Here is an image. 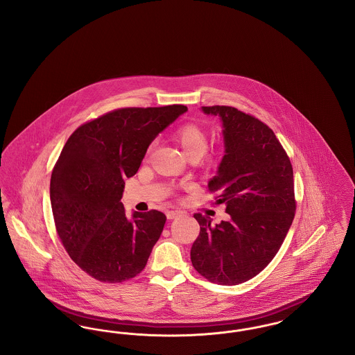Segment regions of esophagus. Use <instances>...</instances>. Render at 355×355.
<instances>
[{
	"label": "esophagus",
	"mask_w": 355,
	"mask_h": 355,
	"mask_svg": "<svg viewBox=\"0 0 355 355\" xmlns=\"http://www.w3.org/2000/svg\"><path fill=\"white\" fill-rule=\"evenodd\" d=\"M182 216V211H178V210H170L166 213V217L169 218V220H174V218H177V217H181Z\"/></svg>",
	"instance_id": "esophagus-1"
}]
</instances>
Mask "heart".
I'll return each instance as SVG.
<instances>
[{"label":"heart","instance_id":"1","mask_svg":"<svg viewBox=\"0 0 355 355\" xmlns=\"http://www.w3.org/2000/svg\"><path fill=\"white\" fill-rule=\"evenodd\" d=\"M175 135L189 157H201L207 148V135L197 123H185L180 126Z\"/></svg>","mask_w":355,"mask_h":355}]
</instances>
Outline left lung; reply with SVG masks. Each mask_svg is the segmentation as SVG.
I'll return each instance as SVG.
<instances>
[{
    "label": "left lung",
    "instance_id": "obj_1",
    "mask_svg": "<svg viewBox=\"0 0 355 355\" xmlns=\"http://www.w3.org/2000/svg\"><path fill=\"white\" fill-rule=\"evenodd\" d=\"M220 116L225 155L209 182L216 203H225L230 220L213 226L196 213L200 236L190 258L203 278L238 285L263 270L278 253L295 216L293 166L270 128L233 106H202Z\"/></svg>",
    "mask_w": 355,
    "mask_h": 355
}]
</instances>
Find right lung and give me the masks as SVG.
Segmentation results:
<instances>
[{
	"label": "right lung",
	"instance_id": "1",
	"mask_svg": "<svg viewBox=\"0 0 355 355\" xmlns=\"http://www.w3.org/2000/svg\"><path fill=\"white\" fill-rule=\"evenodd\" d=\"M185 105L121 107L85 122L69 137L51 178L57 234L70 258L92 278L119 284L145 269L166 216L135 211L121 202L153 139Z\"/></svg>",
	"mask_w": 355,
	"mask_h": 355
}]
</instances>
